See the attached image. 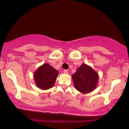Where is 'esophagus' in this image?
Instances as JSON below:
<instances>
[{
    "instance_id": "esophagus-1",
    "label": "esophagus",
    "mask_w": 129,
    "mask_h": 129,
    "mask_svg": "<svg viewBox=\"0 0 129 129\" xmlns=\"http://www.w3.org/2000/svg\"><path fill=\"white\" fill-rule=\"evenodd\" d=\"M63 73H66V74H67L68 73H69V72H68V70H66V69H64V70H63Z\"/></svg>"
}]
</instances>
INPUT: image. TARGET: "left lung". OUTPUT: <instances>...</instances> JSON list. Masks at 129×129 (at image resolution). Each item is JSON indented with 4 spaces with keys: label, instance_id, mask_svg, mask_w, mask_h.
<instances>
[{
    "label": "left lung",
    "instance_id": "left-lung-1",
    "mask_svg": "<svg viewBox=\"0 0 129 129\" xmlns=\"http://www.w3.org/2000/svg\"><path fill=\"white\" fill-rule=\"evenodd\" d=\"M74 85L81 93H87L95 89L98 81V75L89 66L81 65L72 76Z\"/></svg>",
    "mask_w": 129,
    "mask_h": 129
}]
</instances>
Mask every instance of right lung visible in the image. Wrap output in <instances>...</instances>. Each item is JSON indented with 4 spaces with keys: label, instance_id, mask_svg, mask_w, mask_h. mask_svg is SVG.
<instances>
[{
    "label": "right lung",
    "instance_id": "obj_1",
    "mask_svg": "<svg viewBox=\"0 0 129 129\" xmlns=\"http://www.w3.org/2000/svg\"><path fill=\"white\" fill-rule=\"evenodd\" d=\"M59 72L48 63H44L35 72L34 79L41 89L47 90L54 85Z\"/></svg>",
    "mask_w": 129,
    "mask_h": 129
}]
</instances>
